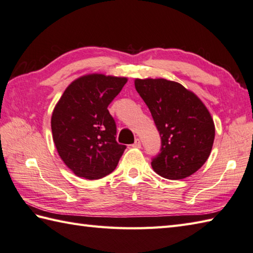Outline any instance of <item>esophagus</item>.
I'll use <instances>...</instances> for the list:
<instances>
[{
  "instance_id": "obj_1",
  "label": "esophagus",
  "mask_w": 253,
  "mask_h": 253,
  "mask_svg": "<svg viewBox=\"0 0 253 253\" xmlns=\"http://www.w3.org/2000/svg\"><path fill=\"white\" fill-rule=\"evenodd\" d=\"M133 148H141V141L139 140V139H136L135 140V143L132 144Z\"/></svg>"
}]
</instances>
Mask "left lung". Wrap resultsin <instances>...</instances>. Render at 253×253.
<instances>
[{
  "mask_svg": "<svg viewBox=\"0 0 253 253\" xmlns=\"http://www.w3.org/2000/svg\"><path fill=\"white\" fill-rule=\"evenodd\" d=\"M135 87L160 132L161 150L151 162L154 171L171 180L196 173L211 153L215 136L206 105L184 85L163 78L136 79Z\"/></svg>",
  "mask_w": 253,
  "mask_h": 253,
  "instance_id": "8db88e82",
  "label": "left lung"
}]
</instances>
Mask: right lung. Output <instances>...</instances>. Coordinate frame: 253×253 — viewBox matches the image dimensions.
I'll return each mask as SVG.
<instances>
[{
    "label": "right lung",
    "instance_id": "right-lung-1",
    "mask_svg": "<svg viewBox=\"0 0 253 253\" xmlns=\"http://www.w3.org/2000/svg\"><path fill=\"white\" fill-rule=\"evenodd\" d=\"M125 77L91 74L68 85L54 107L51 127L63 162L78 177L99 179L116 169L126 146L116 141V124L107 106Z\"/></svg>",
    "mask_w": 253,
    "mask_h": 253
}]
</instances>
